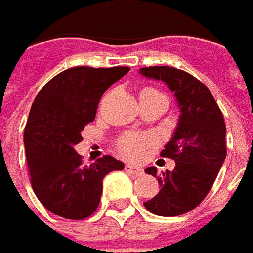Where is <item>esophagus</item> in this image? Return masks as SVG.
Here are the masks:
<instances>
[{
    "instance_id": "obj_1",
    "label": "esophagus",
    "mask_w": 253,
    "mask_h": 253,
    "mask_svg": "<svg viewBox=\"0 0 253 253\" xmlns=\"http://www.w3.org/2000/svg\"><path fill=\"white\" fill-rule=\"evenodd\" d=\"M125 170H126L128 174H131V175H136V177L143 174V170H141L140 167H134V166H131V164H126Z\"/></svg>"
}]
</instances>
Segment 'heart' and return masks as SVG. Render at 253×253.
<instances>
[{"label": "heart", "mask_w": 253, "mask_h": 253, "mask_svg": "<svg viewBox=\"0 0 253 253\" xmlns=\"http://www.w3.org/2000/svg\"><path fill=\"white\" fill-rule=\"evenodd\" d=\"M153 94H161L154 87H143L140 90V99L141 97H147V96H153ZM154 144V138L148 134H134V133H127L123 134L122 137L117 138L116 146L119 148V151L126 156L128 159H138L144 150L151 147Z\"/></svg>", "instance_id": "heart-1"}]
</instances>
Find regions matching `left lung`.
I'll use <instances>...</instances> for the list:
<instances>
[{"label": "left lung", "mask_w": 253, "mask_h": 253, "mask_svg": "<svg viewBox=\"0 0 253 253\" xmlns=\"http://www.w3.org/2000/svg\"><path fill=\"white\" fill-rule=\"evenodd\" d=\"M140 72L166 83L181 109L175 133L160 153L174 160L175 167L160 175L156 167L146 169L157 178L160 191L144 207L160 216L182 215L203 203L225 160L224 116L208 87L191 73L171 66H148Z\"/></svg>", "instance_id": "8db88e82"}]
</instances>
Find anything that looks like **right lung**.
Wrapping results in <instances>:
<instances>
[{"instance_id": "right-lung-1", "label": "right lung", "mask_w": 253, "mask_h": 253, "mask_svg": "<svg viewBox=\"0 0 253 253\" xmlns=\"http://www.w3.org/2000/svg\"><path fill=\"white\" fill-rule=\"evenodd\" d=\"M128 71V66H75L58 73L37 94L24 143L32 190L52 214L66 219L90 216L100 203L103 178L125 169L112 156L86 166L75 146L94 120L103 93Z\"/></svg>"}]
</instances>
